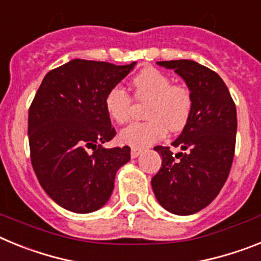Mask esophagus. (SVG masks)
<instances>
[{"instance_id":"esophagus-1","label":"esophagus","mask_w":261,"mask_h":261,"mask_svg":"<svg viewBox=\"0 0 261 261\" xmlns=\"http://www.w3.org/2000/svg\"><path fill=\"white\" fill-rule=\"evenodd\" d=\"M141 153H142L141 149H137V147H132V149H130V156H132V158H137Z\"/></svg>"}]
</instances>
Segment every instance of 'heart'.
<instances>
[{"label": "heart", "instance_id": "1", "mask_svg": "<svg viewBox=\"0 0 261 261\" xmlns=\"http://www.w3.org/2000/svg\"><path fill=\"white\" fill-rule=\"evenodd\" d=\"M133 98L147 103V121L132 123L120 132V141L133 147H146L161 141L170 132H179L187 125L193 108L192 94L186 86L172 85L162 71L149 68L132 81ZM108 116L116 123H126L133 112L132 96L120 85L110 90L105 99Z\"/></svg>", "mask_w": 261, "mask_h": 261}]
</instances>
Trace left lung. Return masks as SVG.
I'll return each instance as SVG.
<instances>
[{"mask_svg": "<svg viewBox=\"0 0 261 261\" xmlns=\"http://www.w3.org/2000/svg\"><path fill=\"white\" fill-rule=\"evenodd\" d=\"M186 81L193 98L192 115L172 146H155L162 167L151 179L154 195L166 211L190 216L220 193L231 168L237 136V108L216 71L192 60L158 61Z\"/></svg>", "mask_w": 261, "mask_h": 261, "instance_id": "obj_1", "label": "left lung"}]
</instances>
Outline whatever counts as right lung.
I'll list each match as a JSON object with an SVG mask.
<instances>
[{
	"label": "right lung",
	"instance_id": "obj_1",
	"mask_svg": "<svg viewBox=\"0 0 261 261\" xmlns=\"http://www.w3.org/2000/svg\"><path fill=\"white\" fill-rule=\"evenodd\" d=\"M135 65L71 60L47 73L32 100V167L45 193L66 211L102 208L114 191L116 171L130 159L129 146H103L116 135L105 99Z\"/></svg>",
	"mask_w": 261,
	"mask_h": 261
}]
</instances>
